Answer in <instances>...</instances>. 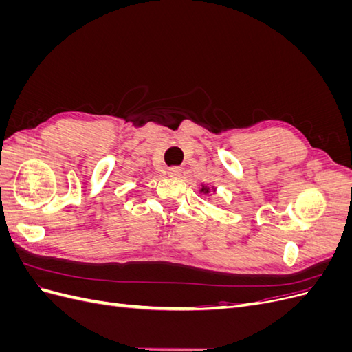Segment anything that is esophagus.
<instances>
[{
	"mask_svg": "<svg viewBox=\"0 0 352 352\" xmlns=\"http://www.w3.org/2000/svg\"><path fill=\"white\" fill-rule=\"evenodd\" d=\"M184 173V168L182 167H168L167 168V175L170 177H180Z\"/></svg>",
	"mask_w": 352,
	"mask_h": 352,
	"instance_id": "esophagus-1",
	"label": "esophagus"
}]
</instances>
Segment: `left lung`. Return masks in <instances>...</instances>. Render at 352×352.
Returning <instances> with one entry per match:
<instances>
[{
  "mask_svg": "<svg viewBox=\"0 0 352 352\" xmlns=\"http://www.w3.org/2000/svg\"><path fill=\"white\" fill-rule=\"evenodd\" d=\"M214 194L216 192V188L212 186V188H210V186H207V185H204L202 184L201 185V189H199V194H204V195H208V194Z\"/></svg>",
  "mask_w": 352,
  "mask_h": 352,
  "instance_id": "left-lung-1",
  "label": "left lung"
}]
</instances>
